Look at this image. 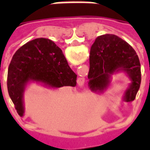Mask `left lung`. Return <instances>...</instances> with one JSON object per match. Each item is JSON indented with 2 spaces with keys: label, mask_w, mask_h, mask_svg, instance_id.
<instances>
[{
  "label": "left lung",
  "mask_w": 150,
  "mask_h": 150,
  "mask_svg": "<svg viewBox=\"0 0 150 150\" xmlns=\"http://www.w3.org/2000/svg\"><path fill=\"white\" fill-rule=\"evenodd\" d=\"M88 87L94 92H104L111 82V76L125 72L131 79L124 100H134L142 81L141 63L137 53L125 41L114 34L96 38L90 50Z\"/></svg>",
  "instance_id": "1"
}]
</instances>
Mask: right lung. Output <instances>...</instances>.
<instances>
[{"mask_svg": "<svg viewBox=\"0 0 150 150\" xmlns=\"http://www.w3.org/2000/svg\"><path fill=\"white\" fill-rule=\"evenodd\" d=\"M77 75L69 67L62 50L48 38L28 42L16 51L8 70L7 88L18 115H24L23 94L27 83L49 88L76 85Z\"/></svg>", "mask_w": 150, "mask_h": 150, "instance_id": "1", "label": "right lung"}]
</instances>
